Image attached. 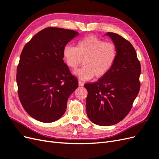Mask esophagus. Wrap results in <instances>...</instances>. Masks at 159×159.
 <instances>
[{
	"label": "esophagus",
	"instance_id": "esophagus-1",
	"mask_svg": "<svg viewBox=\"0 0 159 159\" xmlns=\"http://www.w3.org/2000/svg\"><path fill=\"white\" fill-rule=\"evenodd\" d=\"M78 85H79V86H84V82H82V81H78Z\"/></svg>",
	"mask_w": 159,
	"mask_h": 159
}]
</instances>
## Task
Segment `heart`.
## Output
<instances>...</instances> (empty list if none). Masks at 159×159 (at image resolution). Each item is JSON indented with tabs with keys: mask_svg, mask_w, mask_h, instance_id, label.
Segmentation results:
<instances>
[{
	"mask_svg": "<svg viewBox=\"0 0 159 159\" xmlns=\"http://www.w3.org/2000/svg\"><path fill=\"white\" fill-rule=\"evenodd\" d=\"M63 57L66 65L74 70L84 59V66L74 74L82 80H89L94 75L99 78L108 73L117 57V49L113 43L89 35L80 40L76 47L66 46Z\"/></svg>",
	"mask_w": 159,
	"mask_h": 159,
	"instance_id": "b5f03b06",
	"label": "heart"
}]
</instances>
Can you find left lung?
<instances>
[{
  "mask_svg": "<svg viewBox=\"0 0 159 159\" xmlns=\"http://www.w3.org/2000/svg\"><path fill=\"white\" fill-rule=\"evenodd\" d=\"M117 49V57L108 73L94 84H87L86 112L91 121L109 126L129 113L140 89L141 64L135 50L117 34L107 32Z\"/></svg>",
  "mask_w": 159,
  "mask_h": 159,
  "instance_id": "1",
  "label": "left lung"
}]
</instances>
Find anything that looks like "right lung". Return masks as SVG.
<instances>
[{
    "label": "right lung",
    "mask_w": 159,
    "mask_h": 159,
    "mask_svg": "<svg viewBox=\"0 0 159 159\" xmlns=\"http://www.w3.org/2000/svg\"><path fill=\"white\" fill-rule=\"evenodd\" d=\"M79 33L49 27L24 47L17 68L19 99L28 115L43 123L62 117L70 95L78 86L63 60V49Z\"/></svg>",
    "instance_id": "1"
}]
</instances>
